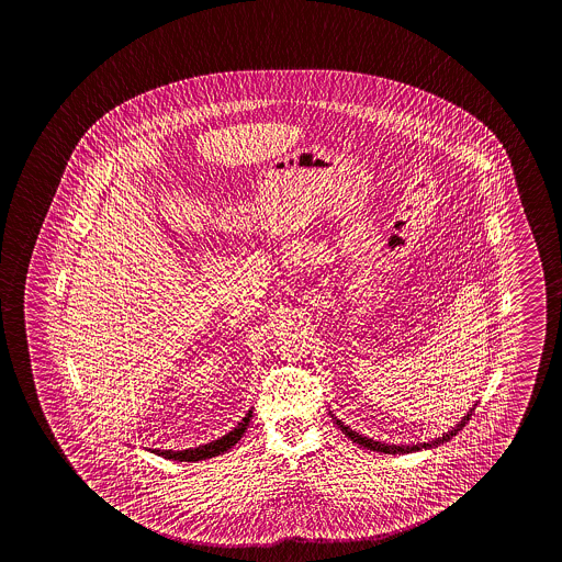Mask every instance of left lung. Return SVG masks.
<instances>
[{
    "mask_svg": "<svg viewBox=\"0 0 562 562\" xmlns=\"http://www.w3.org/2000/svg\"><path fill=\"white\" fill-rule=\"evenodd\" d=\"M476 407V404H474ZM474 407H470L469 414L464 415L462 419H460L459 424L452 427L451 431L442 432V437H437V439H432L429 442H417V445H387V442L374 441V439H369V437H364V435H359L357 431H352L349 425L342 424L340 419L337 417H333L335 419V424L339 425L340 431L345 432L347 437H349L350 441L357 442L360 447H364V449H370V451L384 452V454H405V452H414L422 451V449H432V447H439L442 442L451 441L452 437L457 435V432L464 427V424L469 422L470 415L474 412Z\"/></svg>",
    "mask_w": 562,
    "mask_h": 562,
    "instance_id": "left-lung-1",
    "label": "left lung"
}]
</instances>
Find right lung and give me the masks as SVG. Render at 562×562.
<instances>
[{"mask_svg": "<svg viewBox=\"0 0 562 562\" xmlns=\"http://www.w3.org/2000/svg\"><path fill=\"white\" fill-rule=\"evenodd\" d=\"M250 417H252V409H249V414L240 419L233 431L223 435L217 441L200 445L195 449H184V451H160V449H153L150 452H155V454L162 457V459L178 460V462H198V460L213 459L217 454L229 451L231 447H235L240 441V437L245 435L247 427H249Z\"/></svg>", "mask_w": 562, "mask_h": 562, "instance_id": "right-lung-1", "label": "right lung"}]
</instances>
